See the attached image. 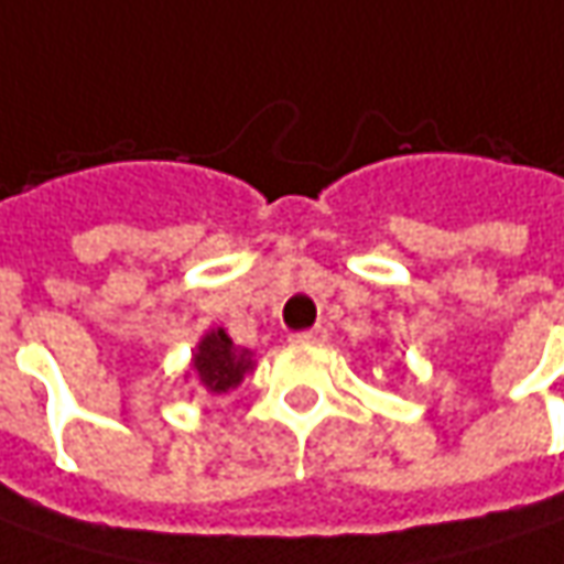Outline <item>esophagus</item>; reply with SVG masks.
Segmentation results:
<instances>
[{
  "mask_svg": "<svg viewBox=\"0 0 564 564\" xmlns=\"http://www.w3.org/2000/svg\"><path fill=\"white\" fill-rule=\"evenodd\" d=\"M293 340L305 343V346H321V343H327V330L318 324V327H312V330H302V334H296Z\"/></svg>",
  "mask_w": 564,
  "mask_h": 564,
  "instance_id": "1",
  "label": "esophagus"
}]
</instances>
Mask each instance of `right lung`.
<instances>
[{"mask_svg": "<svg viewBox=\"0 0 564 564\" xmlns=\"http://www.w3.org/2000/svg\"><path fill=\"white\" fill-rule=\"evenodd\" d=\"M249 368H252L249 349H237L224 330L205 334V340L193 356V371L212 393H227L230 387H237Z\"/></svg>", "mask_w": 564, "mask_h": 564, "instance_id": "1", "label": "right lung"}]
</instances>
